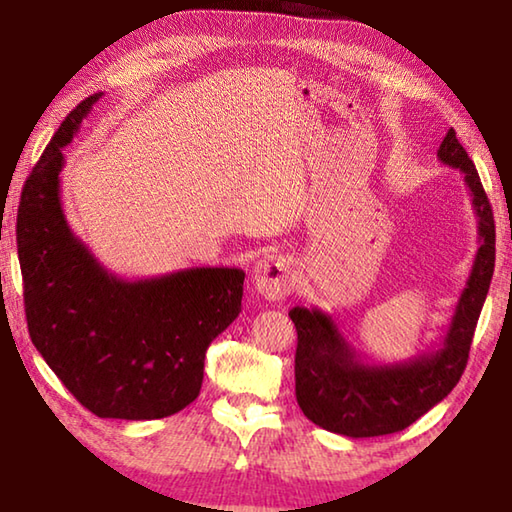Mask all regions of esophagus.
I'll use <instances>...</instances> for the list:
<instances>
[{"label": "esophagus", "instance_id": "34e87169", "mask_svg": "<svg viewBox=\"0 0 512 512\" xmlns=\"http://www.w3.org/2000/svg\"><path fill=\"white\" fill-rule=\"evenodd\" d=\"M253 284L266 300H282L293 287L291 259L277 253L262 257L253 271Z\"/></svg>", "mask_w": 512, "mask_h": 512}]
</instances>
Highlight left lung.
<instances>
[{"instance_id":"8db88e82","label":"left lung","mask_w":512,"mask_h":512,"mask_svg":"<svg viewBox=\"0 0 512 512\" xmlns=\"http://www.w3.org/2000/svg\"><path fill=\"white\" fill-rule=\"evenodd\" d=\"M438 160L463 173L481 244L443 345L409 361L368 363L325 311L316 307L289 311L298 332L296 400L311 422L332 433L375 438L402 431L443 402L467 366L476 320L495 271V216L454 128L440 144Z\"/></svg>"}]
</instances>
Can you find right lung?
<instances>
[{"label": "right lung", "mask_w": 512, "mask_h": 512, "mask_svg": "<svg viewBox=\"0 0 512 512\" xmlns=\"http://www.w3.org/2000/svg\"><path fill=\"white\" fill-rule=\"evenodd\" d=\"M101 99L81 101L22 189L17 257L33 345L99 418L158 420L192 404L205 352L241 311V268L196 266L121 280L74 235L60 203L63 149Z\"/></svg>", "instance_id": "add662e5"}]
</instances>
